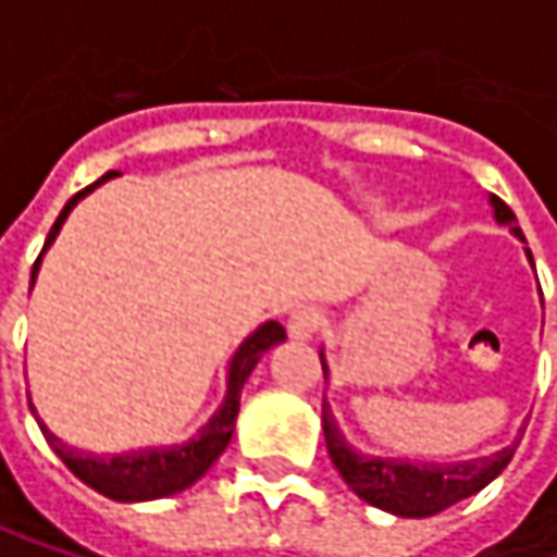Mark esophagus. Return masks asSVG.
<instances>
[{
    "mask_svg": "<svg viewBox=\"0 0 557 557\" xmlns=\"http://www.w3.org/2000/svg\"><path fill=\"white\" fill-rule=\"evenodd\" d=\"M286 329H289V338H296V342H306V338H312V335L322 329V312H319V309H312V306L293 309V312H289V322H286Z\"/></svg>",
    "mask_w": 557,
    "mask_h": 557,
    "instance_id": "1",
    "label": "esophagus"
}]
</instances>
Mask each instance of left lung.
<instances>
[{
  "mask_svg": "<svg viewBox=\"0 0 557 557\" xmlns=\"http://www.w3.org/2000/svg\"><path fill=\"white\" fill-rule=\"evenodd\" d=\"M491 202H494V212L500 222H509V225L516 222L512 209L500 196H491ZM512 232L519 235V225H512ZM322 371H325V361H322ZM322 432H325V448H329L332 465L338 468L342 481L361 500H368L377 509L396 512V516H412V519L435 516L455 503L474 497L478 491H484L509 465V458L516 455V445H519L516 442L491 458L465 461V465H409V461L364 458L345 445L325 403H322Z\"/></svg>",
  "mask_w": 557,
  "mask_h": 557,
  "instance_id": "8db88e82",
  "label": "left lung"
}]
</instances>
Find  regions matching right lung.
I'll list each match as a JSON object with an SVG mask.
<instances>
[{"label": "right lung", "mask_w": 557, "mask_h": 557, "mask_svg": "<svg viewBox=\"0 0 557 557\" xmlns=\"http://www.w3.org/2000/svg\"><path fill=\"white\" fill-rule=\"evenodd\" d=\"M112 173H106L102 180H109ZM102 180H96L92 186H99ZM92 186L79 189L73 199H66L63 212L57 215L54 228L45 242V251L48 245L57 238L66 212L76 206V199H83ZM41 251V255H45ZM41 255L32 268V283L38 274V264H41ZM286 338V329L280 322H264L251 338H245V345L238 348V355L232 358V368H228V393H225V403L222 409L202 425V432L180 445V448H168V451H135V455H112V458H96V455H83L76 448H66L57 435L48 432V425H41L48 445L57 451V458L92 491H99L102 497L122 503L135 500H158V497H170V494H180L186 487H193L212 465L215 458L225 451L228 438H232V429H235V416H238V399H242V387L248 381V374L255 371V364L261 361V355Z\"/></svg>", "instance_id": "add662e5"}]
</instances>
